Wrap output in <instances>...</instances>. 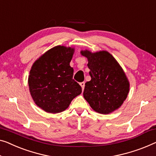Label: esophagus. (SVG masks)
Wrapping results in <instances>:
<instances>
[{
  "label": "esophagus",
  "mask_w": 156,
  "mask_h": 156,
  "mask_svg": "<svg viewBox=\"0 0 156 156\" xmlns=\"http://www.w3.org/2000/svg\"><path fill=\"white\" fill-rule=\"evenodd\" d=\"M80 85L81 86V87H82V90H84V87H85V83L84 82H82L80 83Z\"/></svg>",
  "instance_id": "1"
}]
</instances>
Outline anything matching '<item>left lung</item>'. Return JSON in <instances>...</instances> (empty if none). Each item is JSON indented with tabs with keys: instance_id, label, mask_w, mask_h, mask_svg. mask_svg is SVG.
I'll list each match as a JSON object with an SVG mask.
<instances>
[{
	"instance_id": "1",
	"label": "left lung",
	"mask_w": 156,
	"mask_h": 156,
	"mask_svg": "<svg viewBox=\"0 0 156 156\" xmlns=\"http://www.w3.org/2000/svg\"><path fill=\"white\" fill-rule=\"evenodd\" d=\"M87 59L91 80L85 83L83 97L91 108L109 114L121 106L129 91V83L122 67L107 51L81 50Z\"/></svg>"
}]
</instances>
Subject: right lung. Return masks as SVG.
Listing matches in <instances>:
<instances>
[{"label":"right lung","instance_id":"1","mask_svg":"<svg viewBox=\"0 0 156 156\" xmlns=\"http://www.w3.org/2000/svg\"><path fill=\"white\" fill-rule=\"evenodd\" d=\"M75 49L57 45L42 55L32 65L28 83L35 104L47 113L66 110L82 88L73 79L70 62Z\"/></svg>","mask_w":156,"mask_h":156}]
</instances>
